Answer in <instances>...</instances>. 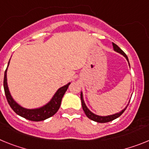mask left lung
<instances>
[{
    "instance_id": "1",
    "label": "left lung",
    "mask_w": 149,
    "mask_h": 149,
    "mask_svg": "<svg viewBox=\"0 0 149 149\" xmlns=\"http://www.w3.org/2000/svg\"><path fill=\"white\" fill-rule=\"evenodd\" d=\"M112 46H113V49H114V50H115V51L117 52L120 53V54H121V55H124V56L126 58L127 60V61H128V58H127V56L126 55V54H125V53L124 52H123L122 50H121V49H120V48L117 46V45H116V44H115V43H113V42H112ZM128 63H129V61H128ZM80 97H81V101H82V109H83V111L85 112L86 116H87L88 118H90L91 120H92V121H97V122H99V123H106V122H109V121H113L114 119H116V118H117L119 117L120 116H121L123 112H125V110L126 109V108H127V107H126V108H125V109H123L121 112H118V113L114 114V115H112V116H97V115H95V114L92 113V112H91L87 108V107H86V105H85V102H84L83 97H82V93H81ZM127 106H128V105H127Z\"/></svg>"
}]
</instances>
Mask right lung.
I'll return each mask as SVG.
<instances>
[{
	"mask_svg": "<svg viewBox=\"0 0 149 149\" xmlns=\"http://www.w3.org/2000/svg\"><path fill=\"white\" fill-rule=\"evenodd\" d=\"M9 63H10V61H9ZM6 70H7V67L5 70L4 78H3V88H4L5 95H6L9 105L17 115L26 118V119L30 120V121H40L52 117L58 112V110L60 108L62 97L65 94L66 91L67 90L70 83H68L67 85L60 88L57 91V92L55 93V94L54 95L52 99L50 100L49 103H48L44 107L39 109H27L20 107L18 103H15L10 95L8 86H7V82H6Z\"/></svg>",
	"mask_w": 149,
	"mask_h": 149,
	"instance_id": "obj_1",
	"label": "right lung"
}]
</instances>
